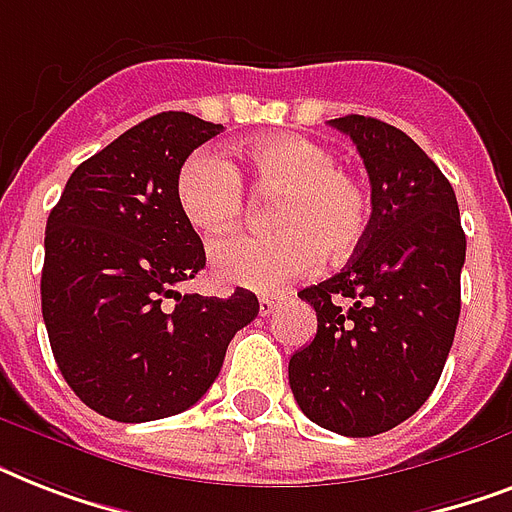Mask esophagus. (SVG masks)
I'll return each mask as SVG.
<instances>
[{
  "mask_svg": "<svg viewBox=\"0 0 512 512\" xmlns=\"http://www.w3.org/2000/svg\"><path fill=\"white\" fill-rule=\"evenodd\" d=\"M279 308V297L276 295H260V316H271Z\"/></svg>",
  "mask_w": 512,
  "mask_h": 512,
  "instance_id": "obj_1",
  "label": "esophagus"
}]
</instances>
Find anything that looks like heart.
Returning <instances> with one entry per match:
<instances>
[{"label": "heart", "mask_w": 512, "mask_h": 512, "mask_svg": "<svg viewBox=\"0 0 512 512\" xmlns=\"http://www.w3.org/2000/svg\"><path fill=\"white\" fill-rule=\"evenodd\" d=\"M241 180L257 193H281L271 225L279 233H241L215 241L209 263L217 281L276 292L324 257L342 263L364 244L372 196L332 148L305 135H263L236 148L233 162L196 151L180 164L175 201L185 223L204 236L233 231L244 212Z\"/></svg>", "instance_id": "1"}]
</instances>
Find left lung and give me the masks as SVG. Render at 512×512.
I'll return each mask as SVG.
<instances>
[{"mask_svg": "<svg viewBox=\"0 0 512 512\" xmlns=\"http://www.w3.org/2000/svg\"><path fill=\"white\" fill-rule=\"evenodd\" d=\"M329 124L364 159L372 223L340 273L300 292L319 329L289 358V388L308 420L366 438L409 420L444 372L465 231L452 183L406 132L358 114Z\"/></svg>", "mask_w": 512, "mask_h": 512, "instance_id": "1", "label": "left lung"}]
</instances>
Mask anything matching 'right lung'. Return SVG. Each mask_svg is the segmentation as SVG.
Here are the masks:
<instances>
[{"label": "right lung", "instance_id": "obj_1", "mask_svg": "<svg viewBox=\"0 0 512 512\" xmlns=\"http://www.w3.org/2000/svg\"><path fill=\"white\" fill-rule=\"evenodd\" d=\"M223 132L164 111L90 156L47 217L42 316L63 380L98 414L148 422L193 406L257 297L180 295L207 255L175 201L193 148Z\"/></svg>", "mask_w": 512, "mask_h": 512}]
</instances>
